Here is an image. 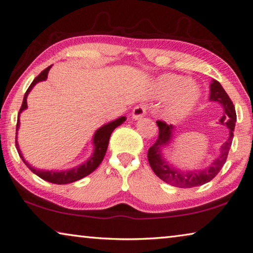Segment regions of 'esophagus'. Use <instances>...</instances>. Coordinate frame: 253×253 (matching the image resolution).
I'll list each match as a JSON object with an SVG mask.
<instances>
[{
  "mask_svg": "<svg viewBox=\"0 0 253 253\" xmlns=\"http://www.w3.org/2000/svg\"><path fill=\"white\" fill-rule=\"evenodd\" d=\"M147 113V106H145V105H137L133 108V111H132V118H133L134 120H139L143 118V116L146 115Z\"/></svg>",
  "mask_w": 253,
  "mask_h": 253,
  "instance_id": "34e87169",
  "label": "esophagus"
}]
</instances>
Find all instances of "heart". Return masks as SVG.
I'll return each mask as SVG.
<instances>
[{"label": "heart", "instance_id": "b5f03b06", "mask_svg": "<svg viewBox=\"0 0 253 253\" xmlns=\"http://www.w3.org/2000/svg\"><path fill=\"white\" fill-rule=\"evenodd\" d=\"M161 94L165 98L173 97L169 106V113L174 116L185 114L198 99L197 88L191 84L189 78L177 75L163 77L159 81Z\"/></svg>", "mask_w": 253, "mask_h": 253}]
</instances>
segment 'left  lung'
I'll use <instances>...</instances> for the list:
<instances>
[{"label":"left lung","mask_w":253,"mask_h":253,"mask_svg":"<svg viewBox=\"0 0 253 253\" xmlns=\"http://www.w3.org/2000/svg\"><path fill=\"white\" fill-rule=\"evenodd\" d=\"M211 99L219 102L224 106L225 114L223 118L220 119L221 124H226L230 127V138L227 139V141L221 146L220 148V155L219 157L216 159L212 164L204 170H194V172H181L173 169L172 166L169 165V163H166L164 159L162 158V147L167 145L170 140V135H172V124H167L164 121L158 120L156 122L158 126V138L156 142L150 147L148 150V162L151 167V169L154 170V173L163 180L166 183L172 184L177 188H193V186H199L205 183H208L209 181H211L217 174L219 173L221 167L224 166L225 162L227 159L228 151H230L232 140L234 134L235 122H236V113H235V107L233 105V102L230 97L226 94V91L224 90V88L221 87V84L218 81L213 80V83L211 86Z\"/></svg>","instance_id":"8db88e82"}]
</instances>
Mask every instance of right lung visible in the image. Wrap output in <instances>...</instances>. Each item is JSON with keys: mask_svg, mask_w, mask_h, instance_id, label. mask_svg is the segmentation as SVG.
Here are the masks:
<instances>
[{"mask_svg": "<svg viewBox=\"0 0 253 253\" xmlns=\"http://www.w3.org/2000/svg\"><path fill=\"white\" fill-rule=\"evenodd\" d=\"M50 67L46 68L45 70L38 75L36 78H35L34 81L30 84L29 88L27 89L25 97H23L22 100V105L20 107V111H19V115H20L21 112L27 108V96H28L29 91L32 90L33 87L40 81L45 80L47 78V73ZM124 121H126V116H122L115 121L111 122L104 126L96 131L95 137H94V143H95V153L92 155V157L89 159L87 163H84V165H81L79 167H76V169H70V170H64V172H49V170H40V169H35L34 167L30 166L28 163H27L25 159H23L22 155L20 153V149H19L18 142L15 141V147H17V150L19 153V156L21 157L23 163L27 165V167L32 170L33 173L36 174L37 176H40L42 180L50 182V183H55V184H67V183H71V182H76L80 178H83L84 176L89 175V174L94 172V170L100 165V163L103 162L105 154H106L107 150V146H108V141H110V137L112 134V132L114 131L115 127H118L120 124H122ZM19 127V119L17 121V130Z\"/></svg>", "mask_w": 253, "mask_h": 253, "instance_id": "right-lung-1", "label": "right lung"}]
</instances>
